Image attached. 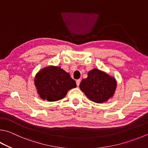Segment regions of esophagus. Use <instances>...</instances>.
Instances as JSON below:
<instances>
[{"label": "esophagus", "mask_w": 148, "mask_h": 148, "mask_svg": "<svg viewBox=\"0 0 148 148\" xmlns=\"http://www.w3.org/2000/svg\"><path fill=\"white\" fill-rule=\"evenodd\" d=\"M80 82H81V79H78L76 80V84H77V87H79V85L80 84Z\"/></svg>", "instance_id": "obj_1"}]
</instances>
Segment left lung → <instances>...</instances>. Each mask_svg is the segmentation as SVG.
Listing matches in <instances>:
<instances>
[{
	"label": "left lung",
	"mask_w": 148,
	"mask_h": 148,
	"mask_svg": "<svg viewBox=\"0 0 148 148\" xmlns=\"http://www.w3.org/2000/svg\"><path fill=\"white\" fill-rule=\"evenodd\" d=\"M116 85L114 77L94 69L88 72L87 78L82 79L79 88L90 100L101 103L113 96Z\"/></svg>",
	"instance_id": "1"
}]
</instances>
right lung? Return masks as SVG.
Returning <instances> with one entry per match:
<instances>
[{
    "instance_id": "obj_1",
    "label": "right lung",
    "mask_w": 148,
    "mask_h": 148,
    "mask_svg": "<svg viewBox=\"0 0 148 148\" xmlns=\"http://www.w3.org/2000/svg\"><path fill=\"white\" fill-rule=\"evenodd\" d=\"M34 83L40 98L49 101L61 100L68 90L76 87L71 75L60 66H48L36 75Z\"/></svg>"
}]
</instances>
